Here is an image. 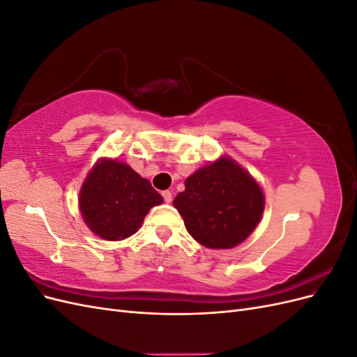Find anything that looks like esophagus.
I'll list each match as a JSON object with an SVG mask.
<instances>
[{"mask_svg": "<svg viewBox=\"0 0 357 357\" xmlns=\"http://www.w3.org/2000/svg\"><path fill=\"white\" fill-rule=\"evenodd\" d=\"M162 198H164L165 202H171L172 201V193L169 190H164V192H162Z\"/></svg>", "mask_w": 357, "mask_h": 357, "instance_id": "obj_1", "label": "esophagus"}]
</instances>
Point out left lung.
I'll list each match as a JSON object with an SVG mask.
<instances>
[{
	"mask_svg": "<svg viewBox=\"0 0 357 357\" xmlns=\"http://www.w3.org/2000/svg\"><path fill=\"white\" fill-rule=\"evenodd\" d=\"M174 207L188 232L210 248H231L243 243L264 211V193L247 172L228 158L193 172Z\"/></svg>",
	"mask_w": 357,
	"mask_h": 357,
	"instance_id": "1",
	"label": "left lung"
}]
</instances>
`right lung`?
<instances>
[{"label":"right lung","instance_id":"obj_1","mask_svg":"<svg viewBox=\"0 0 357 357\" xmlns=\"http://www.w3.org/2000/svg\"><path fill=\"white\" fill-rule=\"evenodd\" d=\"M162 204L150 181L123 162L96 164L80 190V211L92 232L109 241L128 238L149 210Z\"/></svg>","mask_w":357,"mask_h":357}]
</instances>
